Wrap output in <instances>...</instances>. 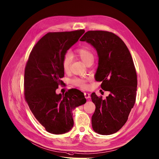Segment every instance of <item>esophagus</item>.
I'll return each mask as SVG.
<instances>
[{"instance_id":"esophagus-1","label":"esophagus","mask_w":159,"mask_h":159,"mask_svg":"<svg viewBox=\"0 0 159 159\" xmlns=\"http://www.w3.org/2000/svg\"><path fill=\"white\" fill-rule=\"evenodd\" d=\"M84 95H85V97L86 99H88L90 98V94H89V93L85 92V93H84Z\"/></svg>"}]
</instances>
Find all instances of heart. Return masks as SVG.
Instances as JSON below:
<instances>
[{
	"label": "heart",
	"instance_id": "1",
	"mask_svg": "<svg viewBox=\"0 0 159 159\" xmlns=\"http://www.w3.org/2000/svg\"><path fill=\"white\" fill-rule=\"evenodd\" d=\"M77 52L81 60L85 64H87L90 61H94V54H92V52L89 49L80 48L77 50ZM72 60V54L70 52H67L64 54L62 60V67L64 70H67L69 69ZM86 81H87L85 80L76 78L72 82L74 84H75V85L81 88H87V85Z\"/></svg>",
	"mask_w": 159,
	"mask_h": 159
}]
</instances>
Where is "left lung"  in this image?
<instances>
[{
    "label": "left lung",
    "mask_w": 159,
    "mask_h": 159,
    "mask_svg": "<svg viewBox=\"0 0 159 159\" xmlns=\"http://www.w3.org/2000/svg\"><path fill=\"white\" fill-rule=\"evenodd\" d=\"M80 41L93 46L98 53L95 80L110 94L105 99L92 93L96 105L92 116L94 131L100 135L113 134L122 128L134 107L137 87L134 61L124 42L116 34L104 31H89Z\"/></svg>",
    "instance_id": "obj_1"
}]
</instances>
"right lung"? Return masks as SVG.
Masks as SVG:
<instances>
[{
    "instance_id": "right-lung-1",
    "label": "right lung",
    "mask_w": 159,
    "mask_h": 159,
    "mask_svg": "<svg viewBox=\"0 0 159 159\" xmlns=\"http://www.w3.org/2000/svg\"><path fill=\"white\" fill-rule=\"evenodd\" d=\"M84 33L83 30L48 33L34 45L26 63L25 101L37 120L52 134L70 131L74 125L72 110L87 101L83 93L76 89L63 95L56 93L63 83V56Z\"/></svg>"
}]
</instances>
